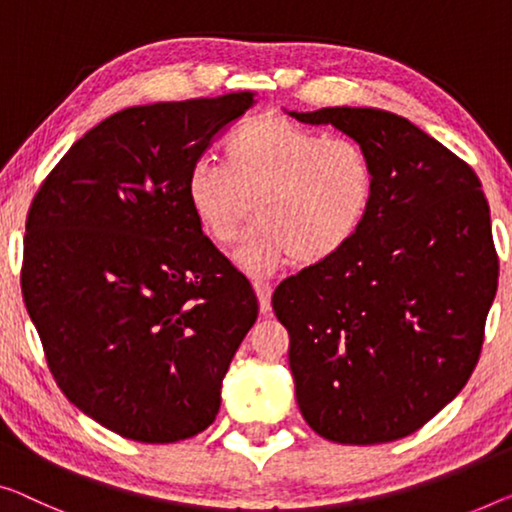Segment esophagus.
I'll list each match as a JSON object with an SVG mask.
<instances>
[{"mask_svg":"<svg viewBox=\"0 0 512 512\" xmlns=\"http://www.w3.org/2000/svg\"><path fill=\"white\" fill-rule=\"evenodd\" d=\"M253 287H255V294H257V301H259V312H262V315H269V312H271V292H273L271 285H269V282L255 280Z\"/></svg>","mask_w":512,"mask_h":512,"instance_id":"obj_1","label":"esophagus"}]
</instances>
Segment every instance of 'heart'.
<instances>
[{
	"label": "heart",
	"instance_id": "1",
	"mask_svg": "<svg viewBox=\"0 0 512 512\" xmlns=\"http://www.w3.org/2000/svg\"><path fill=\"white\" fill-rule=\"evenodd\" d=\"M375 167L361 144L259 114L225 144L223 165L197 158L186 200L200 230L230 246L253 211L259 223L236 253L250 276L299 259L315 264L354 241L375 202Z\"/></svg>",
	"mask_w": 512,
	"mask_h": 512
}]
</instances>
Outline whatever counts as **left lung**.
Wrapping results in <instances>:
<instances>
[{"mask_svg": "<svg viewBox=\"0 0 512 512\" xmlns=\"http://www.w3.org/2000/svg\"><path fill=\"white\" fill-rule=\"evenodd\" d=\"M331 124L375 167V202L340 253L282 280L296 402L335 444L407 437L467 384L499 257L476 172L409 119L377 108L289 112Z\"/></svg>", "mask_w": 512, "mask_h": 512, "instance_id": "8db88e82", "label": "left lung"}]
</instances>
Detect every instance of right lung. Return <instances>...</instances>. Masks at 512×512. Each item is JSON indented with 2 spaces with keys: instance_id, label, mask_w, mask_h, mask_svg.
Listing matches in <instances>:
<instances>
[{
  "instance_id": "right-lung-1",
  "label": "right lung",
  "mask_w": 512,
  "mask_h": 512,
  "mask_svg": "<svg viewBox=\"0 0 512 512\" xmlns=\"http://www.w3.org/2000/svg\"><path fill=\"white\" fill-rule=\"evenodd\" d=\"M253 94L137 105L80 137L27 216L22 296L82 414L142 444L216 421L257 319L248 278L202 234L186 174Z\"/></svg>"
}]
</instances>
